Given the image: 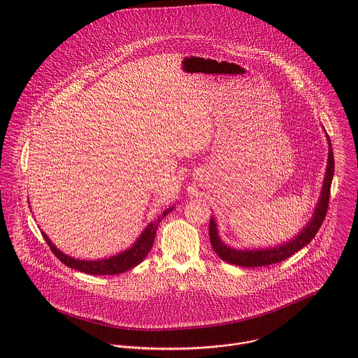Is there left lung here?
<instances>
[{
  "instance_id": "1",
  "label": "left lung",
  "mask_w": 358,
  "mask_h": 358,
  "mask_svg": "<svg viewBox=\"0 0 358 358\" xmlns=\"http://www.w3.org/2000/svg\"><path fill=\"white\" fill-rule=\"evenodd\" d=\"M328 143H329V155H328V167H327V174L324 178V185L321 191L320 201L317 203L314 216L308 222V224L300 231L293 240L289 243L280 244L273 248H265V250H236L229 245H226L217 233V226L213 217H210L209 223V238L210 244L215 250V252L227 264H233L236 266H244V268H257V266H268L272 264L282 262L292 255H294L297 251H300L303 247L310 244L315 234L318 233L321 224L325 220L328 206H329V196H331V185H332V178L335 173V159H334V150H332V143L329 136L327 135Z\"/></svg>"
}]
</instances>
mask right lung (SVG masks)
<instances>
[{"label": "right lung", "mask_w": 358, "mask_h": 358, "mask_svg": "<svg viewBox=\"0 0 358 358\" xmlns=\"http://www.w3.org/2000/svg\"><path fill=\"white\" fill-rule=\"evenodd\" d=\"M173 210V206L169 208L167 210H164L162 213V216H159L156 220H153L152 223H149L146 226V229L142 231V234L139 236V238L135 241V244L125 250L124 252H120L114 257L110 258H104V259H99V261H80V259H75L71 258L68 255H65L64 252H61L59 250H57V247L50 241V238L45 236V233L41 231L45 243L48 244L50 250L52 251V254L66 266L87 273V275H118L122 272L129 271L131 268L136 266L138 264H141L146 255L149 254L155 237H156V230L159 223L162 222L163 217H166L167 213H170Z\"/></svg>", "instance_id": "add662e5"}]
</instances>
